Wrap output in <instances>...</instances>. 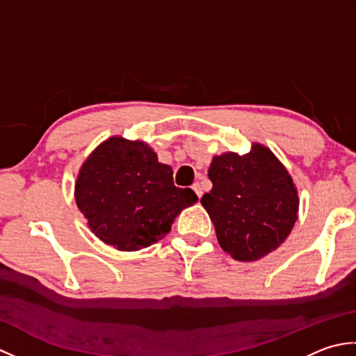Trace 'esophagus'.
Masks as SVG:
<instances>
[{"label": "esophagus", "instance_id": "34e87169", "mask_svg": "<svg viewBox=\"0 0 356 356\" xmlns=\"http://www.w3.org/2000/svg\"><path fill=\"white\" fill-rule=\"evenodd\" d=\"M193 190H194V193L199 195V197H202V194H203V190H202V185L199 184V182H195V184H193Z\"/></svg>", "mask_w": 356, "mask_h": 356}]
</instances>
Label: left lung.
Wrapping results in <instances>:
<instances>
[{"instance_id": "1", "label": "left lung", "mask_w": 356, "mask_h": 356, "mask_svg": "<svg viewBox=\"0 0 356 356\" xmlns=\"http://www.w3.org/2000/svg\"><path fill=\"white\" fill-rule=\"evenodd\" d=\"M208 177L213 190L200 202L218 245L234 260H260L289 236L298 217V190L268 147L254 142L246 154L214 156Z\"/></svg>"}]
</instances>
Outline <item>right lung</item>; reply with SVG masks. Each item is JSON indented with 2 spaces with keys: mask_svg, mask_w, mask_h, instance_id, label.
<instances>
[{
  "mask_svg": "<svg viewBox=\"0 0 356 356\" xmlns=\"http://www.w3.org/2000/svg\"><path fill=\"white\" fill-rule=\"evenodd\" d=\"M74 200L95 236L118 251H139L162 240L182 209L194 205L191 188H177L172 168L143 140L111 136L79 168Z\"/></svg>",
  "mask_w": 356,
  "mask_h": 356,
  "instance_id": "obj_1",
  "label": "right lung"
}]
</instances>
